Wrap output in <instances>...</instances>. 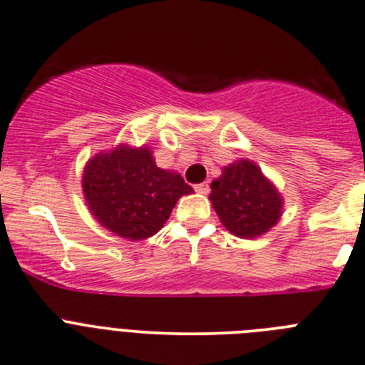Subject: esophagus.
Here are the masks:
<instances>
[{
	"label": "esophagus",
	"mask_w": 365,
	"mask_h": 365,
	"mask_svg": "<svg viewBox=\"0 0 365 365\" xmlns=\"http://www.w3.org/2000/svg\"><path fill=\"white\" fill-rule=\"evenodd\" d=\"M194 189H195V192H197V194H201V195H206V194L210 192V183H208V182H205V183H199V185H195Z\"/></svg>",
	"instance_id": "obj_1"
}]
</instances>
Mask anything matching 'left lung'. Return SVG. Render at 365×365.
<instances>
[{
	"mask_svg": "<svg viewBox=\"0 0 365 365\" xmlns=\"http://www.w3.org/2000/svg\"><path fill=\"white\" fill-rule=\"evenodd\" d=\"M210 201L222 225L243 240L271 231L283 213L282 194L248 159L222 168V175L212 182Z\"/></svg>",
	"mask_w": 365,
	"mask_h": 365,
	"instance_id": "1",
	"label": "left lung"
}]
</instances>
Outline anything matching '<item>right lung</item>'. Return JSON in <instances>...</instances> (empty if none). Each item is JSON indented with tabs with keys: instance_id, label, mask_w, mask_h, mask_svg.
Segmentation results:
<instances>
[{
	"instance_id": "1",
	"label": "right lung",
	"mask_w": 365,
	"mask_h": 365,
	"mask_svg": "<svg viewBox=\"0 0 365 365\" xmlns=\"http://www.w3.org/2000/svg\"><path fill=\"white\" fill-rule=\"evenodd\" d=\"M82 189L92 217L115 236L131 241L159 232L176 201L194 192L180 173L157 168L150 148L128 143L91 157Z\"/></svg>"
}]
</instances>
